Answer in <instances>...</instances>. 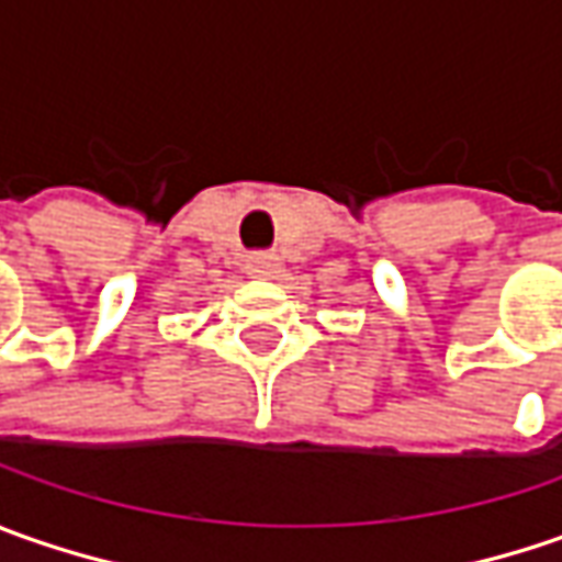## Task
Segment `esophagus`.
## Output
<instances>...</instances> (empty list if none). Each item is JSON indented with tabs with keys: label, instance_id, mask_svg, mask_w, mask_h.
Returning a JSON list of instances; mask_svg holds the SVG:
<instances>
[{
	"label": "esophagus",
	"instance_id": "esophagus-1",
	"mask_svg": "<svg viewBox=\"0 0 562 562\" xmlns=\"http://www.w3.org/2000/svg\"><path fill=\"white\" fill-rule=\"evenodd\" d=\"M281 271V259L269 256V252H252L247 259V274L249 278H278Z\"/></svg>",
	"mask_w": 562,
	"mask_h": 562
}]
</instances>
